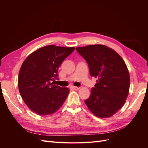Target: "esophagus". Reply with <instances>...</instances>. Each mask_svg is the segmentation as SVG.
Returning a JSON list of instances; mask_svg holds the SVG:
<instances>
[{
  "instance_id": "obj_1",
  "label": "esophagus",
  "mask_w": 148,
  "mask_h": 148,
  "mask_svg": "<svg viewBox=\"0 0 148 148\" xmlns=\"http://www.w3.org/2000/svg\"><path fill=\"white\" fill-rule=\"evenodd\" d=\"M73 89H75V90H78V89H79V87H77V86H71V87Z\"/></svg>"
}]
</instances>
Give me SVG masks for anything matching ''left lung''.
Returning a JSON list of instances; mask_svg holds the SVG:
<instances>
[{"label": "left lung", "instance_id": "8db88e82", "mask_svg": "<svg viewBox=\"0 0 148 148\" xmlns=\"http://www.w3.org/2000/svg\"><path fill=\"white\" fill-rule=\"evenodd\" d=\"M76 50L86 61L91 77L97 78L85 104L97 117H110L122 108L128 95L130 79L126 64L117 52L104 45Z\"/></svg>", "mask_w": 148, "mask_h": 148}]
</instances>
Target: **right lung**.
Instances as JSON below:
<instances>
[{"label": "right lung", "mask_w": 148, "mask_h": 148, "mask_svg": "<svg viewBox=\"0 0 148 148\" xmlns=\"http://www.w3.org/2000/svg\"><path fill=\"white\" fill-rule=\"evenodd\" d=\"M75 47L49 45L31 53L22 64L18 79L22 99L39 115L52 114L63 105L69 89L54 84L58 69Z\"/></svg>", "instance_id": "right-lung-1"}]
</instances>
